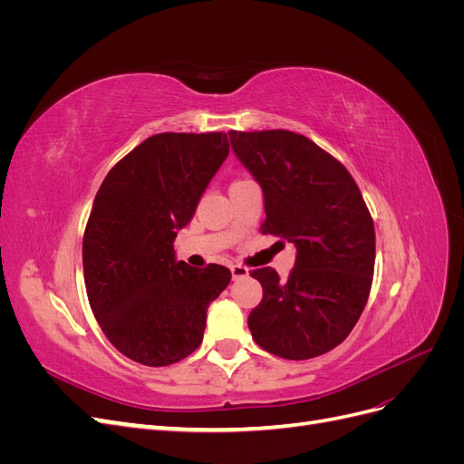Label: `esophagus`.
Segmentation results:
<instances>
[{
    "instance_id": "obj_1",
    "label": "esophagus",
    "mask_w": 464,
    "mask_h": 464,
    "mask_svg": "<svg viewBox=\"0 0 464 464\" xmlns=\"http://www.w3.org/2000/svg\"><path fill=\"white\" fill-rule=\"evenodd\" d=\"M230 271H232V278H234V280H237V278H246V276L249 275V271L246 269V266H242V265H232V266H230Z\"/></svg>"
}]
</instances>
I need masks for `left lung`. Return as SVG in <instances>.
Returning a JSON list of instances; mask_svg holds the SVG:
<instances>
[{
    "instance_id": "obj_1",
    "label": "left lung",
    "mask_w": 464,
    "mask_h": 464,
    "mask_svg": "<svg viewBox=\"0 0 464 464\" xmlns=\"http://www.w3.org/2000/svg\"><path fill=\"white\" fill-rule=\"evenodd\" d=\"M228 135L263 189V234L296 246L288 280L271 266L251 271L263 286V300L247 317L251 336L286 360L325 354L354 329L370 296V210L346 168L307 137L286 130Z\"/></svg>"
}]
</instances>
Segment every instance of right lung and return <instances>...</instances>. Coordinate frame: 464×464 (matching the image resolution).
Masks as SVG:
<instances>
[{"instance_id":"right-lung-1","label":"right lung","mask_w":464,"mask_h":464,"mask_svg":"<svg viewBox=\"0 0 464 464\" xmlns=\"http://www.w3.org/2000/svg\"><path fill=\"white\" fill-rule=\"evenodd\" d=\"M230 152L227 133H159L111 168L82 237L91 310L106 339L143 366H170L203 341L207 310L232 273L176 261L178 230L193 218Z\"/></svg>"}]
</instances>
